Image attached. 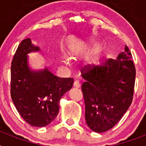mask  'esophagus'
I'll use <instances>...</instances> for the list:
<instances>
[{
    "mask_svg": "<svg viewBox=\"0 0 146 146\" xmlns=\"http://www.w3.org/2000/svg\"><path fill=\"white\" fill-rule=\"evenodd\" d=\"M73 86H74V87H75V88H78L80 87V82H78V81H74Z\"/></svg>",
    "mask_w": 146,
    "mask_h": 146,
    "instance_id": "esophagus-1",
    "label": "esophagus"
}]
</instances>
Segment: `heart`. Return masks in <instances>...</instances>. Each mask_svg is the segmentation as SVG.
Segmentation results:
<instances>
[{
    "mask_svg": "<svg viewBox=\"0 0 146 146\" xmlns=\"http://www.w3.org/2000/svg\"><path fill=\"white\" fill-rule=\"evenodd\" d=\"M77 52H78V50L76 48H74V47H72V48L69 49V55H70V56L72 58H74L76 57V55H77ZM61 59L62 62L66 66H70L72 65V60H71L69 56H67L66 55H65V54H62Z\"/></svg>",
    "mask_w": 146,
    "mask_h": 146,
    "instance_id": "1",
    "label": "heart"
}]
</instances>
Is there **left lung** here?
I'll use <instances>...</instances> for the list:
<instances>
[{
  "label": "left lung",
  "mask_w": 146,
  "mask_h": 146,
  "mask_svg": "<svg viewBox=\"0 0 146 146\" xmlns=\"http://www.w3.org/2000/svg\"><path fill=\"white\" fill-rule=\"evenodd\" d=\"M131 58L126 45L115 60L108 59L102 66L82 71L86 121L95 132L113 128L131 105L136 75Z\"/></svg>",
  "instance_id": "1"
}]
</instances>
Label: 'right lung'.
Wrapping results in <instances>:
<instances>
[{
  "label": "right lung",
  "mask_w": 146,
  "mask_h": 146,
  "mask_svg": "<svg viewBox=\"0 0 146 146\" xmlns=\"http://www.w3.org/2000/svg\"><path fill=\"white\" fill-rule=\"evenodd\" d=\"M40 50L31 38L23 40L11 66V96L22 118L33 126L50 123L59 111V101L73 86V78H60L47 68L33 71L28 64V54Z\"/></svg>",
  "instance_id": "add662e5"
}]
</instances>
